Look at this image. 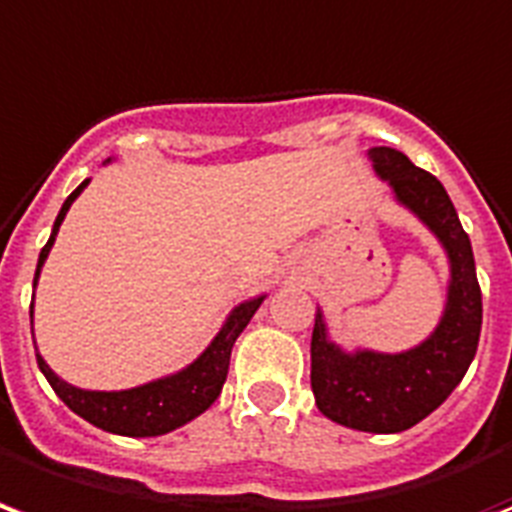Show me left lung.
Instances as JSON below:
<instances>
[{"label":"left lung","instance_id":"8db88e82","mask_svg":"<svg viewBox=\"0 0 512 512\" xmlns=\"http://www.w3.org/2000/svg\"><path fill=\"white\" fill-rule=\"evenodd\" d=\"M376 177L395 201L420 218L445 248L450 261L445 313L423 343L398 354L343 352L330 341L322 311H316L311 338V387L324 417L354 431L398 434L445 404L475 360L483 297L477 283L472 242L458 220L442 182L417 169L393 147L368 149Z\"/></svg>","mask_w":512,"mask_h":512}]
</instances>
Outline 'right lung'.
I'll list each match as a JSON object with an SVG mask.
<instances>
[{
	"instance_id": "1",
	"label": "right lung",
	"mask_w": 512,
	"mask_h": 512,
	"mask_svg": "<svg viewBox=\"0 0 512 512\" xmlns=\"http://www.w3.org/2000/svg\"><path fill=\"white\" fill-rule=\"evenodd\" d=\"M108 163V160H106ZM89 179H84L62 204L54 229L48 237L46 248L40 251L35 270V286L40 278V270L48 259V251L57 240V231L65 220L70 204L81 196V190L87 188ZM267 294L251 297V300L240 302L234 311L229 313V319L223 322L220 333L212 338V343L204 352L185 365L182 371L155 382L141 384V387H130V390H114V393H103V390H81L76 384H67L65 379H59L48 363L37 352V365L48 379V384L54 387V393L65 401L78 417H84L87 423L98 425L108 434L119 436H160L169 434L179 425L190 423L193 417H199L201 412H207L215 401H218L226 374H229L231 346L240 338V333L248 327L253 319V313L259 311V305L264 302ZM32 316V311H29Z\"/></svg>"
}]
</instances>
